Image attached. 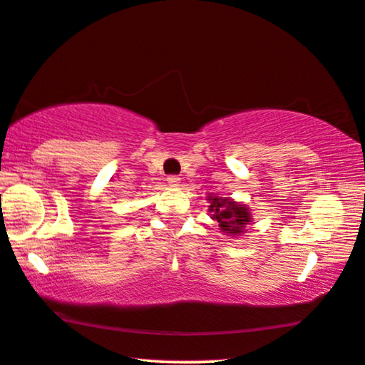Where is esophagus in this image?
Returning <instances> with one entry per match:
<instances>
[{
	"label": "esophagus",
	"instance_id": "obj_1",
	"mask_svg": "<svg viewBox=\"0 0 365 365\" xmlns=\"http://www.w3.org/2000/svg\"><path fill=\"white\" fill-rule=\"evenodd\" d=\"M167 183H168V187H178V185H180V177H177V175H170L167 178Z\"/></svg>",
	"mask_w": 365,
	"mask_h": 365
}]
</instances>
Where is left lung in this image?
I'll use <instances>...</instances> for the list:
<instances>
[{"instance_id":"obj_1","label":"left lung","mask_w":365,"mask_h":365,"mask_svg":"<svg viewBox=\"0 0 365 365\" xmlns=\"http://www.w3.org/2000/svg\"><path fill=\"white\" fill-rule=\"evenodd\" d=\"M207 200L210 202L208 210L212 213V220L218 222L222 233L230 238L243 235L246 227L253 222L251 210L245 203L235 202L230 197H215V195H210Z\"/></svg>"}]
</instances>
